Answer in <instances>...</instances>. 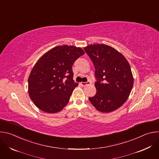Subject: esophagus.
I'll list each match as a JSON object with an SVG mask.
<instances>
[{
	"label": "esophagus",
	"instance_id": "1",
	"mask_svg": "<svg viewBox=\"0 0 159 159\" xmlns=\"http://www.w3.org/2000/svg\"><path fill=\"white\" fill-rule=\"evenodd\" d=\"M90 84H91V82H81L80 83V85L83 87L85 86V85H90Z\"/></svg>",
	"mask_w": 159,
	"mask_h": 159
}]
</instances>
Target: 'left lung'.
Returning <instances> with one entry per match:
<instances>
[{"label":"left lung","instance_id":"left-lung-1","mask_svg":"<svg viewBox=\"0 0 159 159\" xmlns=\"http://www.w3.org/2000/svg\"><path fill=\"white\" fill-rule=\"evenodd\" d=\"M95 67L96 94L89 99L95 108L109 112L121 107L127 100L133 85L131 68L124 56L103 44L84 48Z\"/></svg>","mask_w":159,"mask_h":159}]
</instances>
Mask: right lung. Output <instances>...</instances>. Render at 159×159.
<instances>
[{
  "label": "right lung",
  "instance_id": "obj_1",
  "mask_svg": "<svg viewBox=\"0 0 159 159\" xmlns=\"http://www.w3.org/2000/svg\"><path fill=\"white\" fill-rule=\"evenodd\" d=\"M84 50L68 45L56 47L36 63L28 79V93L34 104L48 113L60 111L75 87L72 65Z\"/></svg>",
  "mask_w": 159,
  "mask_h": 159
}]
</instances>
